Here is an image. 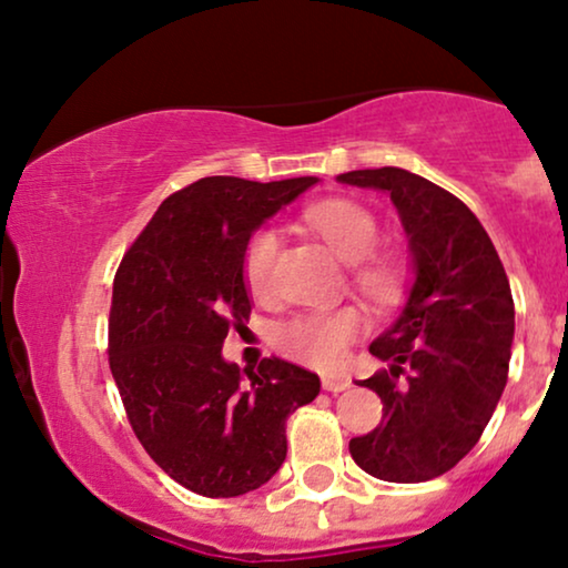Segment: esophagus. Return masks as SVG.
<instances>
[{
  "label": "esophagus",
  "instance_id": "34e87169",
  "mask_svg": "<svg viewBox=\"0 0 568 568\" xmlns=\"http://www.w3.org/2000/svg\"><path fill=\"white\" fill-rule=\"evenodd\" d=\"M322 387H325L327 393H343L351 387V379L348 377H333V375H325L322 377Z\"/></svg>",
  "mask_w": 568,
  "mask_h": 568
}]
</instances>
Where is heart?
<instances>
[{
    "label": "heart",
    "instance_id": "obj_1",
    "mask_svg": "<svg viewBox=\"0 0 568 568\" xmlns=\"http://www.w3.org/2000/svg\"><path fill=\"white\" fill-rule=\"evenodd\" d=\"M306 222L317 231L343 262L356 264L354 283L369 301L385 306L398 296L400 272L396 262L379 256V225L364 206L354 201L329 199L306 212ZM280 254V235L262 227L251 235L243 251V275L256 298H267L275 291V267ZM364 329L356 308L312 312L285 322L277 329V348L301 364L317 369H335L346 358V351Z\"/></svg>",
    "mask_w": 568,
    "mask_h": 568
}]
</instances>
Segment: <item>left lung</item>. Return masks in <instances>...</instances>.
Instances as JSON below:
<instances>
[{
	"mask_svg": "<svg viewBox=\"0 0 568 568\" xmlns=\"http://www.w3.org/2000/svg\"><path fill=\"white\" fill-rule=\"evenodd\" d=\"M337 183L390 196L414 270L404 308L369 346L387 369L356 383L383 400V422L348 450L372 477L425 483L475 448L504 396L511 285L490 235L454 193L400 168L343 172Z\"/></svg>",
	"mask_w": 568,
	"mask_h": 568,
	"instance_id": "obj_1",
	"label": "left lung"
}]
</instances>
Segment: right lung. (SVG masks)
Here are the masks:
<instances>
[{
  "instance_id": "1",
  "label": "right lung",
  "mask_w": 568,
  "mask_h": 568,
  "mask_svg": "<svg viewBox=\"0 0 568 568\" xmlns=\"http://www.w3.org/2000/svg\"><path fill=\"white\" fill-rule=\"evenodd\" d=\"M317 183L201 178L162 201L114 275L112 377L146 454L191 493L270 483L288 454L285 419L320 396V377L283 358L241 369L222 356L227 329L248 322V239Z\"/></svg>"
}]
</instances>
